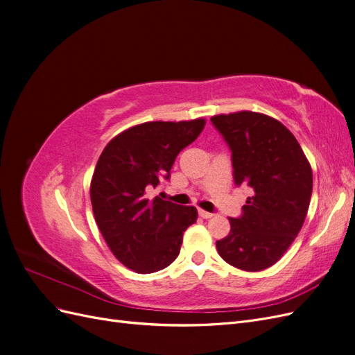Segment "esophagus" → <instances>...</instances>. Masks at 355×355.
I'll use <instances>...</instances> for the list:
<instances>
[{
    "label": "esophagus",
    "instance_id": "obj_1",
    "mask_svg": "<svg viewBox=\"0 0 355 355\" xmlns=\"http://www.w3.org/2000/svg\"><path fill=\"white\" fill-rule=\"evenodd\" d=\"M198 214H200V216H201L202 219H210V218H213V213H209V211H206V210H198Z\"/></svg>",
    "mask_w": 355,
    "mask_h": 355
}]
</instances>
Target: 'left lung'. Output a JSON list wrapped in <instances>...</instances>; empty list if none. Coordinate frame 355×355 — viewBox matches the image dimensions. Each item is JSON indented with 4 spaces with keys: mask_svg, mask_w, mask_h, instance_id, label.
I'll list each match as a JSON object with an SVG mask.
<instances>
[{
    "mask_svg": "<svg viewBox=\"0 0 355 355\" xmlns=\"http://www.w3.org/2000/svg\"><path fill=\"white\" fill-rule=\"evenodd\" d=\"M232 153L234 180L252 191L231 231L216 241L225 262L262 271L282 259L306 218L313 170L287 127L265 114L240 111L210 118Z\"/></svg>",
    "mask_w": 355,
    "mask_h": 355,
    "instance_id": "left-lung-1",
    "label": "left lung"
}]
</instances>
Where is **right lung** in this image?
<instances>
[{"label": "right lung", "mask_w": 355, "mask_h": 355, "mask_svg": "<svg viewBox=\"0 0 355 355\" xmlns=\"http://www.w3.org/2000/svg\"><path fill=\"white\" fill-rule=\"evenodd\" d=\"M206 120L148 121L116 135L105 146L90 184L96 223L114 256L137 274L173 262L194 206H179L148 191L170 178L178 154L198 137Z\"/></svg>", "instance_id": "right-lung-1"}]
</instances>
